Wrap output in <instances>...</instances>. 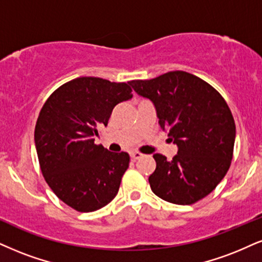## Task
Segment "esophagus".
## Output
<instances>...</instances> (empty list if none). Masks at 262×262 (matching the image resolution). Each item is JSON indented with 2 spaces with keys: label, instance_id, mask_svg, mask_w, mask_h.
Masks as SVG:
<instances>
[{
  "label": "esophagus",
  "instance_id": "1",
  "mask_svg": "<svg viewBox=\"0 0 262 262\" xmlns=\"http://www.w3.org/2000/svg\"><path fill=\"white\" fill-rule=\"evenodd\" d=\"M130 157L134 160H137V159H141V158L143 157V154L140 153V151H137V150H132V151H130Z\"/></svg>",
  "mask_w": 262,
  "mask_h": 262
}]
</instances>
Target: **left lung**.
I'll return each instance as SVG.
<instances>
[{"instance_id":"left-lung-1","label":"left lung","mask_w":262,"mask_h":262,"mask_svg":"<svg viewBox=\"0 0 262 262\" xmlns=\"http://www.w3.org/2000/svg\"><path fill=\"white\" fill-rule=\"evenodd\" d=\"M128 83L153 103L160 127L179 148L172 160L153 156L157 167L148 180L154 194L179 205L203 199L224 179L233 156L235 124L227 103L204 80L181 70Z\"/></svg>"}]
</instances>
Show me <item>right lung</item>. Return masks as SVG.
<instances>
[{
	"mask_svg": "<svg viewBox=\"0 0 262 262\" xmlns=\"http://www.w3.org/2000/svg\"><path fill=\"white\" fill-rule=\"evenodd\" d=\"M131 92L128 82L83 76L57 89L42 106L35 126L42 175L54 194L77 211L101 209L118 194L130 157L95 144V138Z\"/></svg>",
	"mask_w": 262,
	"mask_h": 262,
	"instance_id": "obj_1",
	"label": "right lung"
}]
</instances>
